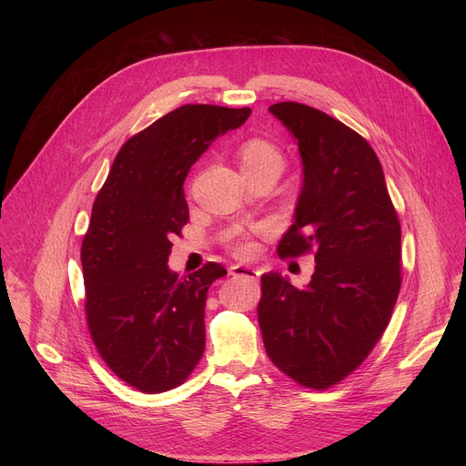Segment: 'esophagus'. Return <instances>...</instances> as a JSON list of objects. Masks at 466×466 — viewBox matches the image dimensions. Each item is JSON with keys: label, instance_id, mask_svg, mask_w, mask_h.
<instances>
[{"label": "esophagus", "instance_id": "esophagus-1", "mask_svg": "<svg viewBox=\"0 0 466 466\" xmlns=\"http://www.w3.org/2000/svg\"><path fill=\"white\" fill-rule=\"evenodd\" d=\"M230 275L232 277H247V279H252V280H258L259 279V271L254 269V268H248V265H241V263H236L230 268Z\"/></svg>", "mask_w": 466, "mask_h": 466}]
</instances>
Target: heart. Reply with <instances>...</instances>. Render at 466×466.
Masks as SVG:
<instances>
[{
    "label": "heart",
    "instance_id": "heart-1",
    "mask_svg": "<svg viewBox=\"0 0 466 466\" xmlns=\"http://www.w3.org/2000/svg\"><path fill=\"white\" fill-rule=\"evenodd\" d=\"M239 164H241V171L243 173H258V171H268V169H275V171H282L284 166V158L280 155V151L265 140H248L239 147ZM238 252L245 254L248 252L250 245L247 241L238 243Z\"/></svg>",
    "mask_w": 466,
    "mask_h": 466
}]
</instances>
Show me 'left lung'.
<instances>
[{
    "mask_svg": "<svg viewBox=\"0 0 466 466\" xmlns=\"http://www.w3.org/2000/svg\"><path fill=\"white\" fill-rule=\"evenodd\" d=\"M269 112L289 130L302 187L280 256L313 252L311 280L261 277L258 320L269 360L311 389L341 381L374 349L400 291V223L381 164L345 123L302 103Z\"/></svg>",
    "mask_w": 466,
    "mask_h": 466,
    "instance_id": "left-lung-1",
    "label": "left lung"
}]
</instances>
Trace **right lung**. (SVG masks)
I'll list each match as a JSON object with an SVG mask.
<instances>
[{
  "instance_id": "right-lung-1",
  "label": "right lung",
  "mask_w": 466,
  "mask_h": 466,
  "mask_svg": "<svg viewBox=\"0 0 466 466\" xmlns=\"http://www.w3.org/2000/svg\"><path fill=\"white\" fill-rule=\"evenodd\" d=\"M250 112L178 106L125 142L96 197L81 248L88 328L105 363L138 390L180 385L203 358L208 289L227 269L208 261L178 279L167 258L189 219V167Z\"/></svg>"
}]
</instances>
